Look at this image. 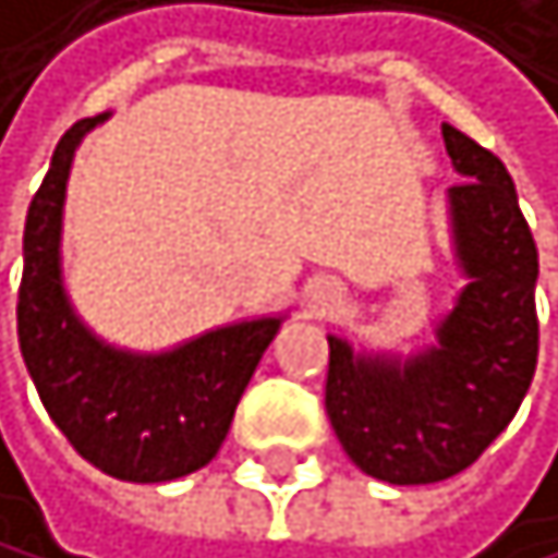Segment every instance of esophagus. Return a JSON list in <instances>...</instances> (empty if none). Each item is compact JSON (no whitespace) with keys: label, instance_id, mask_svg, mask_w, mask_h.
<instances>
[{"label":"esophagus","instance_id":"34e87169","mask_svg":"<svg viewBox=\"0 0 558 558\" xmlns=\"http://www.w3.org/2000/svg\"><path fill=\"white\" fill-rule=\"evenodd\" d=\"M306 306L316 316H327L340 306V286L333 279H313L306 289Z\"/></svg>","mask_w":558,"mask_h":558}]
</instances>
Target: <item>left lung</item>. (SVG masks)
<instances>
[{
    "mask_svg": "<svg viewBox=\"0 0 558 558\" xmlns=\"http://www.w3.org/2000/svg\"><path fill=\"white\" fill-rule=\"evenodd\" d=\"M460 177L447 190L463 289L412 354L354 351L330 333L327 415L344 453L385 484L466 471L514 420L535 375L538 252L505 162L442 125Z\"/></svg>",
    "mask_w": 558,
    "mask_h": 558,
    "instance_id": "obj_1",
    "label": "left lung"
}]
</instances>
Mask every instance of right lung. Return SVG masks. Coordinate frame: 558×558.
Here are the masks:
<instances>
[{
	"mask_svg": "<svg viewBox=\"0 0 558 558\" xmlns=\"http://www.w3.org/2000/svg\"><path fill=\"white\" fill-rule=\"evenodd\" d=\"M108 119L74 122L53 149L23 231L20 351L57 429L98 471L132 484L177 481L218 457L234 409L286 316H255L170 351L108 344L63 286V201L81 138Z\"/></svg>",
	"mask_w": 558,
	"mask_h": 558,
	"instance_id": "1",
	"label": "right lung"
}]
</instances>
